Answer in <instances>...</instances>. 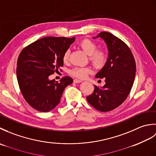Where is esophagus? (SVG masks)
<instances>
[{"mask_svg": "<svg viewBox=\"0 0 156 156\" xmlns=\"http://www.w3.org/2000/svg\"><path fill=\"white\" fill-rule=\"evenodd\" d=\"M82 80H79V79H74V82H75V83H80V82H81Z\"/></svg>", "mask_w": 156, "mask_h": 156, "instance_id": "34e87169", "label": "esophagus"}]
</instances>
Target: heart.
<instances>
[{
	"mask_svg": "<svg viewBox=\"0 0 156 156\" xmlns=\"http://www.w3.org/2000/svg\"><path fill=\"white\" fill-rule=\"evenodd\" d=\"M79 46L86 54L89 55V61L93 64L96 68H101L103 67L107 60V54L105 50L102 49H97V45L94 41L89 39H84L79 43ZM69 51H66L62 56V60L64 63L69 61ZM92 69L90 66L87 67H76L69 71L72 76L76 78L84 79L87 76L92 72Z\"/></svg>",
	"mask_w": 156,
	"mask_h": 156,
	"instance_id": "b5f03b06",
	"label": "heart"
}]
</instances>
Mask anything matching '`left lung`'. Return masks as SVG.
I'll use <instances>...</instances> for the list:
<instances>
[{
	"label": "left lung",
	"mask_w": 156,
	"mask_h": 156,
	"mask_svg": "<svg viewBox=\"0 0 156 156\" xmlns=\"http://www.w3.org/2000/svg\"><path fill=\"white\" fill-rule=\"evenodd\" d=\"M105 40L108 49V58L96 78H104L102 88L94 85L93 92L87 97L88 102L97 110L108 112L120 106L133 87L136 64L130 48L111 33L102 31L97 36Z\"/></svg>",
	"instance_id": "1"
}]
</instances>
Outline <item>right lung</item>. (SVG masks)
I'll use <instances>...</instances> for the list:
<instances>
[{"mask_svg": "<svg viewBox=\"0 0 156 156\" xmlns=\"http://www.w3.org/2000/svg\"><path fill=\"white\" fill-rule=\"evenodd\" d=\"M75 38L45 37L26 46L16 63V78L26 102L35 110L48 112L60 102L65 88L72 78L63 77L60 82L49 80L64 65L62 56Z\"/></svg>", "mask_w": 156, "mask_h": 156, "instance_id": "add662e5", "label": "right lung"}]
</instances>
